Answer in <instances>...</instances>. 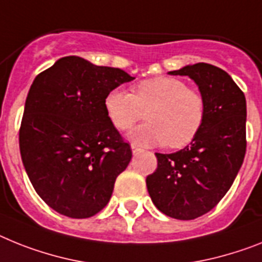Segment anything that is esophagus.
Segmentation results:
<instances>
[{"instance_id":"34e87169","label":"esophagus","mask_w":262,"mask_h":262,"mask_svg":"<svg viewBox=\"0 0 262 262\" xmlns=\"http://www.w3.org/2000/svg\"><path fill=\"white\" fill-rule=\"evenodd\" d=\"M132 151H133V155H137L138 151H141V148L137 145H132Z\"/></svg>"}]
</instances>
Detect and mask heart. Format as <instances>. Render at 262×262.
Instances as JSON below:
<instances>
[{"label": "heart", "instance_id": "1", "mask_svg": "<svg viewBox=\"0 0 262 262\" xmlns=\"http://www.w3.org/2000/svg\"><path fill=\"white\" fill-rule=\"evenodd\" d=\"M105 109L114 126L126 130L144 117L149 122L136 127L130 138L138 144H166L182 148L193 141L205 117V100L197 89L174 77H153L125 89H113Z\"/></svg>", "mask_w": 262, "mask_h": 262}]
</instances>
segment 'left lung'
Returning <instances> with one entry per match:
<instances>
[{
    "label": "left lung",
    "mask_w": 262,
    "mask_h": 262,
    "mask_svg": "<svg viewBox=\"0 0 262 262\" xmlns=\"http://www.w3.org/2000/svg\"><path fill=\"white\" fill-rule=\"evenodd\" d=\"M190 77L205 100V117L190 145L156 153L157 169L146 177L151 201L160 212L193 220L212 210L232 186L247 150V101L225 70L210 63L169 72Z\"/></svg>",
    "instance_id": "1"
}]
</instances>
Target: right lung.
<instances>
[{
  "mask_svg": "<svg viewBox=\"0 0 262 262\" xmlns=\"http://www.w3.org/2000/svg\"><path fill=\"white\" fill-rule=\"evenodd\" d=\"M132 80L118 68L69 56L33 81L19 127V151L37 194L60 214H97L130 162V145L107 116L105 98Z\"/></svg>",
  "mask_w": 262,
  "mask_h": 262,
  "instance_id": "1",
  "label": "right lung"
}]
</instances>
